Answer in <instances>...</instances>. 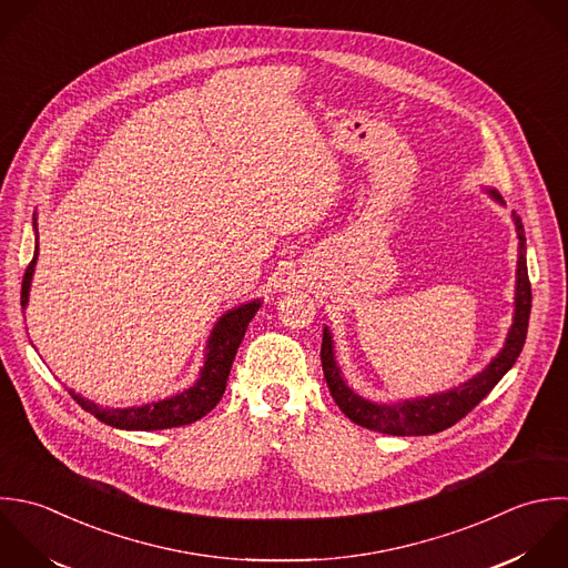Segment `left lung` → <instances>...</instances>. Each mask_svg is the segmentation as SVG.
Returning <instances> with one entry per match:
<instances>
[{
    "mask_svg": "<svg viewBox=\"0 0 568 568\" xmlns=\"http://www.w3.org/2000/svg\"><path fill=\"white\" fill-rule=\"evenodd\" d=\"M485 192L505 205L500 192L496 187H485ZM516 234H518V267H516V296H514V323L509 327V334L505 338L503 349L489 361V365L471 376L469 381L460 383L458 387H452L447 392L418 396V398H405L394 403H376L363 398L358 392H354L345 376L341 365L336 363V345L329 327L323 329V345H321V363L323 374L327 381V387L332 392V398L341 407V412L356 425L389 434V436H429L445 432L447 427L456 425L460 418H465L500 381L503 376L516 365L525 341H527V327L531 316V283L527 272V239L520 216L514 212Z\"/></svg>",
    "mask_w": 568,
    "mask_h": 568,
    "instance_id": "8db88e82",
    "label": "left lung"
}]
</instances>
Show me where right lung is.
<instances>
[{
	"label": "right lung",
	"instance_id": "obj_1",
	"mask_svg": "<svg viewBox=\"0 0 568 568\" xmlns=\"http://www.w3.org/2000/svg\"><path fill=\"white\" fill-rule=\"evenodd\" d=\"M32 230H34V254L30 265L26 267L23 283H21V307L28 305L30 296V283L39 256V232H37V214H32ZM263 305L261 298H254L250 303L236 305L227 310L212 327L207 343H205V358L203 367L199 369V378L183 392L168 396L156 403L139 405V407H125V409H114V407H103L97 405L81 394H74L72 389L70 396L92 414L97 420L114 427V429H125V432H159V429H172V427H183L190 423H196L205 414H210L216 403L221 400L227 376L236 356V349L247 332L250 321Z\"/></svg>",
	"mask_w": 568,
	"mask_h": 568
}]
</instances>
